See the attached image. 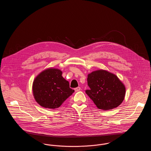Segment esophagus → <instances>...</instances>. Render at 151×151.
Instances as JSON below:
<instances>
[{"label":"esophagus","mask_w":151,"mask_h":151,"mask_svg":"<svg viewBox=\"0 0 151 151\" xmlns=\"http://www.w3.org/2000/svg\"><path fill=\"white\" fill-rule=\"evenodd\" d=\"M80 89H81V88L80 87H77V88H75V92H78L79 91H80Z\"/></svg>","instance_id":"esophagus-1"}]
</instances>
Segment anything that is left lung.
<instances>
[{"label": "left lung", "mask_w": 151, "mask_h": 151, "mask_svg": "<svg viewBox=\"0 0 151 151\" xmlns=\"http://www.w3.org/2000/svg\"><path fill=\"white\" fill-rule=\"evenodd\" d=\"M86 93L99 109L111 110L118 107L124 99L126 88L118 78L105 70L88 74Z\"/></svg>", "instance_id": "8db88e82"}]
</instances>
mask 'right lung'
I'll list each match as a JSON object with an SVG mask.
<instances>
[{
  "instance_id": "1",
  "label": "right lung",
  "mask_w": 151,
  "mask_h": 151,
  "mask_svg": "<svg viewBox=\"0 0 151 151\" xmlns=\"http://www.w3.org/2000/svg\"><path fill=\"white\" fill-rule=\"evenodd\" d=\"M62 75V72L58 69L49 68L35 79L33 95L41 106L52 109L59 108L74 92Z\"/></svg>"
}]
</instances>
